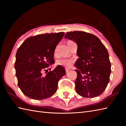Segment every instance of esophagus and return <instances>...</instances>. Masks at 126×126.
<instances>
[{
  "label": "esophagus",
  "instance_id": "34e87169",
  "mask_svg": "<svg viewBox=\"0 0 126 126\" xmlns=\"http://www.w3.org/2000/svg\"><path fill=\"white\" fill-rule=\"evenodd\" d=\"M69 70V69L68 68H65V71H66V73L68 72Z\"/></svg>",
  "mask_w": 126,
  "mask_h": 126
}]
</instances>
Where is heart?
I'll return each instance as SVG.
<instances>
[{
    "mask_svg": "<svg viewBox=\"0 0 126 126\" xmlns=\"http://www.w3.org/2000/svg\"><path fill=\"white\" fill-rule=\"evenodd\" d=\"M57 63L59 65L66 67H69L74 63V60L69 58H61L57 61Z\"/></svg>",
    "mask_w": 126,
    "mask_h": 126,
    "instance_id": "b5f03b06",
    "label": "heart"
}]
</instances>
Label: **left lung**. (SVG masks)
<instances>
[{"label":"left lung","instance_id":"obj_1","mask_svg":"<svg viewBox=\"0 0 126 126\" xmlns=\"http://www.w3.org/2000/svg\"><path fill=\"white\" fill-rule=\"evenodd\" d=\"M65 38L78 44L75 63L77 69L75 90L80 96L94 97L101 95L110 82L111 65L107 48L96 36L83 31L67 32Z\"/></svg>","mask_w":126,"mask_h":126}]
</instances>
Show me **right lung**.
<instances>
[{"label": "right lung", "mask_w": 126, "mask_h": 126, "mask_svg": "<svg viewBox=\"0 0 126 126\" xmlns=\"http://www.w3.org/2000/svg\"><path fill=\"white\" fill-rule=\"evenodd\" d=\"M64 35L61 32L32 36L18 49L15 64L18 85L30 98L43 100L57 91L59 80L66 74L65 68L58 65L48 72L46 69L54 63L55 49Z\"/></svg>", "instance_id": "1"}]
</instances>
